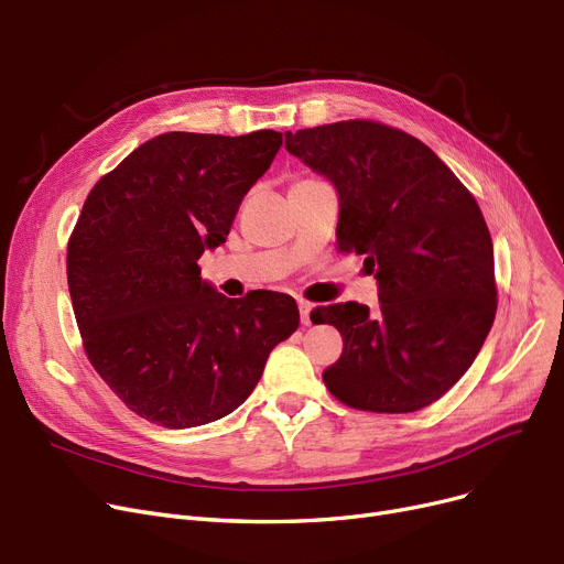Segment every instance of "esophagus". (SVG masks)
Wrapping results in <instances>:
<instances>
[{
	"label": "esophagus",
	"mask_w": 564,
	"mask_h": 564,
	"mask_svg": "<svg viewBox=\"0 0 564 564\" xmlns=\"http://www.w3.org/2000/svg\"><path fill=\"white\" fill-rule=\"evenodd\" d=\"M311 313H313V304H308V302L300 300V317H302V324H304V327H311V322H313Z\"/></svg>",
	"instance_id": "34e87169"
}]
</instances>
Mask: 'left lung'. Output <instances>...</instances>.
<instances>
[{
  "label": "left lung",
  "instance_id": "1",
  "mask_svg": "<svg viewBox=\"0 0 564 564\" xmlns=\"http://www.w3.org/2000/svg\"><path fill=\"white\" fill-rule=\"evenodd\" d=\"M285 151L338 194V251L359 253L379 306H319L343 357L324 370L345 404L409 413L436 402L476 361L496 315L494 245L480 207L430 148L372 121L285 132Z\"/></svg>",
  "mask_w": 564,
  "mask_h": 564
}]
</instances>
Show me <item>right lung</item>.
Here are the masks:
<instances>
[{"label":"right lung","mask_w":564,"mask_h":564,"mask_svg":"<svg viewBox=\"0 0 564 564\" xmlns=\"http://www.w3.org/2000/svg\"><path fill=\"white\" fill-rule=\"evenodd\" d=\"M281 132H164L88 194L68 242V290L88 361L141 419L169 430L224 419L300 327L290 294L228 300L198 258L226 242Z\"/></svg>","instance_id":"obj_1"}]
</instances>
